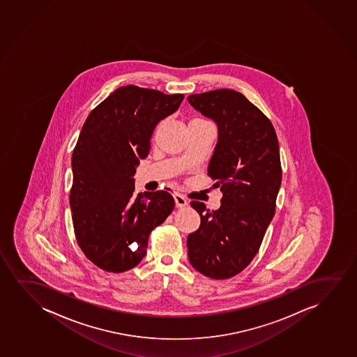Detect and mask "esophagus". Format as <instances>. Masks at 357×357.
<instances>
[{"mask_svg": "<svg viewBox=\"0 0 357 357\" xmlns=\"http://www.w3.org/2000/svg\"><path fill=\"white\" fill-rule=\"evenodd\" d=\"M174 199H175V204H176L177 208H183V206L188 204V202L185 200V197L182 195H178V193L174 195Z\"/></svg>", "mask_w": 357, "mask_h": 357, "instance_id": "1", "label": "esophagus"}]
</instances>
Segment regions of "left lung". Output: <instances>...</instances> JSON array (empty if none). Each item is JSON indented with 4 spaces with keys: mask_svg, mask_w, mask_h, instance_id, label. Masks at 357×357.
<instances>
[{
    "mask_svg": "<svg viewBox=\"0 0 357 357\" xmlns=\"http://www.w3.org/2000/svg\"><path fill=\"white\" fill-rule=\"evenodd\" d=\"M187 100L218 124L208 175L222 190L220 209L190 202L200 226L187 238L188 259L204 276L226 280L252 262L275 215L282 182L278 139L266 115L237 91L220 89Z\"/></svg>",
    "mask_w": 357,
    "mask_h": 357,
    "instance_id": "obj_1",
    "label": "left lung"
}]
</instances>
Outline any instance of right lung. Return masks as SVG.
I'll return each instance as SVG.
<instances>
[{"label": "right lung", "mask_w": 357, "mask_h": 357, "mask_svg": "<svg viewBox=\"0 0 357 357\" xmlns=\"http://www.w3.org/2000/svg\"><path fill=\"white\" fill-rule=\"evenodd\" d=\"M185 96L123 86L91 112L73 151L70 208L77 244L105 271L137 266L153 229L172 214L167 190L135 192L139 159L147 157L160 120L176 112Z\"/></svg>", "instance_id": "add662e5"}]
</instances>
